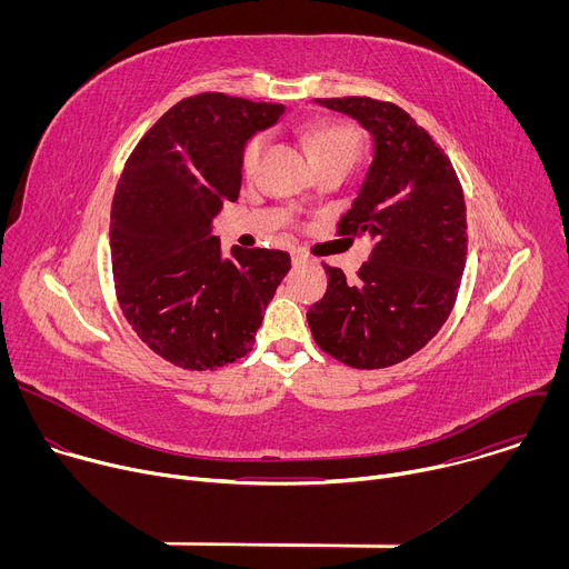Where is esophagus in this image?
<instances>
[{"mask_svg": "<svg viewBox=\"0 0 569 569\" xmlns=\"http://www.w3.org/2000/svg\"><path fill=\"white\" fill-rule=\"evenodd\" d=\"M290 257H292V263H295V266L308 263V254H306L303 250H292V252H290Z\"/></svg>", "mask_w": 569, "mask_h": 569, "instance_id": "34e87169", "label": "esophagus"}]
</instances>
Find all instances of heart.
<instances>
[{
  "mask_svg": "<svg viewBox=\"0 0 569 569\" xmlns=\"http://www.w3.org/2000/svg\"><path fill=\"white\" fill-rule=\"evenodd\" d=\"M301 137L315 167L327 164V161H345V164L351 167L362 143L356 126H349L342 121H329V119L308 123ZM263 150H266V134H257L248 141L240 157L242 173L252 176L259 169Z\"/></svg>",
  "mask_w": 569,
  "mask_h": 569,
  "instance_id": "obj_1",
  "label": "heart"
}]
</instances>
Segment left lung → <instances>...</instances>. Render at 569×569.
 I'll use <instances>...</instances> for the list:
<instances>
[{
    "label": "left lung",
    "mask_w": 569,
    "mask_h": 569,
    "mask_svg": "<svg viewBox=\"0 0 569 569\" xmlns=\"http://www.w3.org/2000/svg\"><path fill=\"white\" fill-rule=\"evenodd\" d=\"M371 134V161L340 233L373 248L356 281L323 266L329 288L306 312L321 351L356 369H382L423 349L448 319L466 266V204L450 159L393 103L315 99Z\"/></svg>",
    "instance_id": "left-lung-1"
}]
</instances>
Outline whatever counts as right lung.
Instances as JSON below:
<instances>
[{"mask_svg":"<svg viewBox=\"0 0 569 569\" xmlns=\"http://www.w3.org/2000/svg\"><path fill=\"white\" fill-rule=\"evenodd\" d=\"M283 106L204 92L176 103L137 143L110 218L121 310L141 342L182 369L207 371L252 351L290 270L279 250L231 248L213 218L240 191L248 141Z\"/></svg>","mask_w":569,"mask_h":569,"instance_id":"1","label":"right lung"}]
</instances>
